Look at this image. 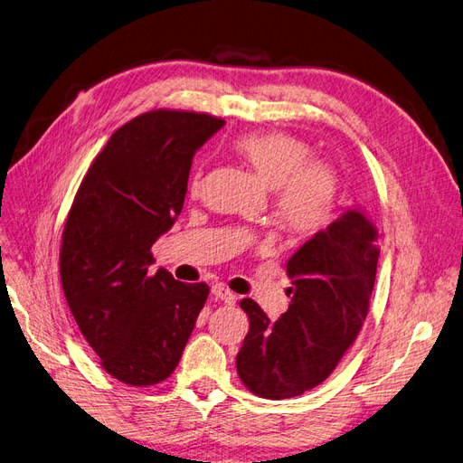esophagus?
Here are the masks:
<instances>
[{"instance_id": "34e87169", "label": "esophagus", "mask_w": 463, "mask_h": 463, "mask_svg": "<svg viewBox=\"0 0 463 463\" xmlns=\"http://www.w3.org/2000/svg\"><path fill=\"white\" fill-rule=\"evenodd\" d=\"M212 294L215 296V300H221V302H225L229 306H232L236 302V294L231 292L225 285H213Z\"/></svg>"}]
</instances>
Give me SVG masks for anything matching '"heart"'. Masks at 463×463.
Listing matches in <instances>:
<instances>
[{
  "label": "heart",
  "instance_id": "1",
  "mask_svg": "<svg viewBox=\"0 0 463 463\" xmlns=\"http://www.w3.org/2000/svg\"><path fill=\"white\" fill-rule=\"evenodd\" d=\"M234 152L273 188V215L294 238H309L329 227L338 203V175L333 165L311 159V147L288 132H251L234 142ZM202 173L192 178V192Z\"/></svg>",
  "mask_w": 463,
  "mask_h": 463
}]
</instances>
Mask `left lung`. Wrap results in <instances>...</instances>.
<instances>
[{
	"label": "left lung",
	"instance_id": "8db88e82",
	"mask_svg": "<svg viewBox=\"0 0 463 463\" xmlns=\"http://www.w3.org/2000/svg\"><path fill=\"white\" fill-rule=\"evenodd\" d=\"M379 251L377 227L355 207L287 261L292 300L279 321L244 298L250 331L236 371L248 391L269 400L294 398L331 375L367 317Z\"/></svg>",
	"mask_w": 463,
	"mask_h": 463
}]
</instances>
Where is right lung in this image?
Returning a JSON list of instances; mask_svg holds the SVG:
<instances>
[{"mask_svg":"<svg viewBox=\"0 0 463 463\" xmlns=\"http://www.w3.org/2000/svg\"><path fill=\"white\" fill-rule=\"evenodd\" d=\"M225 125L196 111L154 109L117 128L84 175L63 229L67 304L111 377L165 381L210 294L205 282L152 275V246L181 213L192 157Z\"/></svg>","mask_w":463,"mask_h":463,"instance_id":"obj_1","label":"right lung"}]
</instances>
